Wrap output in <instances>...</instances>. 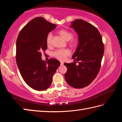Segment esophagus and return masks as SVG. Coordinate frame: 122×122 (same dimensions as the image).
<instances>
[{
	"instance_id": "esophagus-1",
	"label": "esophagus",
	"mask_w": 122,
	"mask_h": 122,
	"mask_svg": "<svg viewBox=\"0 0 122 122\" xmlns=\"http://www.w3.org/2000/svg\"><path fill=\"white\" fill-rule=\"evenodd\" d=\"M60 64H61V66H62V65H63L64 63L63 62H60Z\"/></svg>"
}]
</instances>
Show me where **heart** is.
Wrapping results in <instances>:
<instances>
[{
  "instance_id": "1",
  "label": "heart",
  "mask_w": 122,
  "mask_h": 122,
  "mask_svg": "<svg viewBox=\"0 0 122 122\" xmlns=\"http://www.w3.org/2000/svg\"><path fill=\"white\" fill-rule=\"evenodd\" d=\"M58 33L64 40L66 41L70 40L72 37H73V34H72L71 32H70L69 31L65 29H62L59 31ZM52 33H49L46 39V43H47L48 46H50L52 45ZM70 44L72 46H75L76 44V40L74 39L72 40ZM70 51L69 49H59V50H57L54 52L53 54L56 58L59 59V60L63 61L66 59V56H68L69 55H70Z\"/></svg>"
}]
</instances>
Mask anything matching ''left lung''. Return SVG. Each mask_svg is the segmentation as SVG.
<instances>
[{
  "instance_id": "left-lung-1",
  "label": "left lung",
  "mask_w": 122,
  "mask_h": 122,
  "mask_svg": "<svg viewBox=\"0 0 122 122\" xmlns=\"http://www.w3.org/2000/svg\"><path fill=\"white\" fill-rule=\"evenodd\" d=\"M70 27L77 33L79 41L72 59L79 62L78 66L75 62L64 63L68 69L64 77L70 86L81 89L89 85L97 76L104 48L100 32L90 23L76 19L71 22Z\"/></svg>"
}]
</instances>
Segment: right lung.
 <instances>
[{
  "label": "right lung",
  "mask_w": 122,
  "mask_h": 122,
  "mask_svg": "<svg viewBox=\"0 0 122 122\" xmlns=\"http://www.w3.org/2000/svg\"><path fill=\"white\" fill-rule=\"evenodd\" d=\"M56 25L42 17L31 20L20 31L16 42V62L21 76L33 89L43 91L49 87L60 62L54 59L42 60L41 52L47 49L46 39Z\"/></svg>",
  "instance_id": "1"
}]
</instances>
